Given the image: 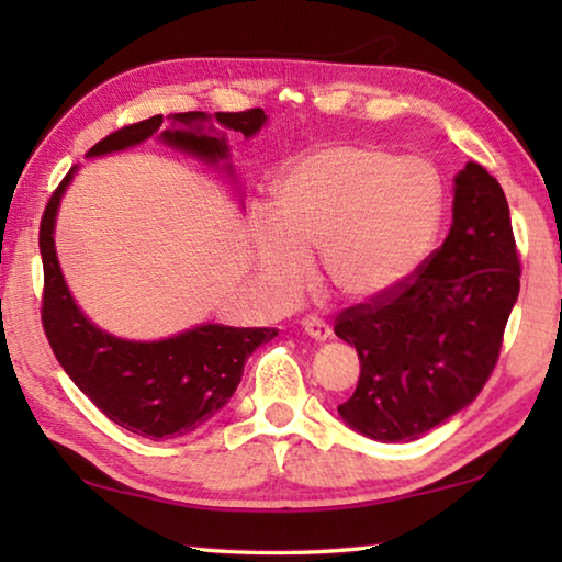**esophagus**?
<instances>
[{
	"instance_id": "obj_1",
	"label": "esophagus",
	"mask_w": 562,
	"mask_h": 562,
	"mask_svg": "<svg viewBox=\"0 0 562 562\" xmlns=\"http://www.w3.org/2000/svg\"><path fill=\"white\" fill-rule=\"evenodd\" d=\"M302 329L307 331V335H310L312 339H317V341H325V339L331 335V329H329L327 322L319 319L317 315L302 317Z\"/></svg>"
}]
</instances>
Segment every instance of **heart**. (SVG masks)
<instances>
[{
	"label": "heart",
	"instance_id": "heart-1",
	"mask_svg": "<svg viewBox=\"0 0 562 562\" xmlns=\"http://www.w3.org/2000/svg\"><path fill=\"white\" fill-rule=\"evenodd\" d=\"M441 183L422 158L345 144L302 158L274 190V221L255 235L258 268L274 300L312 282L322 252L327 282L347 300H374L412 272L436 235Z\"/></svg>",
	"mask_w": 562,
	"mask_h": 562
}]
</instances>
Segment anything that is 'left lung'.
Instances as JSON below:
<instances>
[{
	"label": "left lung",
	"instance_id": "left-lung-1",
	"mask_svg": "<svg viewBox=\"0 0 562 562\" xmlns=\"http://www.w3.org/2000/svg\"><path fill=\"white\" fill-rule=\"evenodd\" d=\"M520 258L501 183L479 164L456 176L439 250L384 294L341 310L359 384L339 414L376 441H414L469 406L496 369L518 300Z\"/></svg>",
	"mask_w": 562,
	"mask_h": 562
}]
</instances>
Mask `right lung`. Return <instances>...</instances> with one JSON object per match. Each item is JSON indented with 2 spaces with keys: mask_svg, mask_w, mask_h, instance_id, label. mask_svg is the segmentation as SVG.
Instances as JSON below:
<instances>
[{
  "mask_svg": "<svg viewBox=\"0 0 562 562\" xmlns=\"http://www.w3.org/2000/svg\"><path fill=\"white\" fill-rule=\"evenodd\" d=\"M205 119L201 111L176 113V121L186 123L188 131L168 128L160 133V138L205 160L225 158L227 144L223 136H207L201 128H190ZM265 119L268 116L262 109L213 116L217 126L243 136L260 131ZM160 126L164 116L128 123L99 140L89 156L136 146L154 136ZM71 173L74 168L52 193L40 225L44 262L42 327L54 357L93 406L126 431L154 441L195 431L227 404L240 384L247 357L265 341L278 337V329L201 325L160 341H126L93 327L66 290L54 250L56 207Z\"/></svg>",
  "mask_w": 562,
  "mask_h": 562,
  "instance_id": "obj_1",
  "label": "right lung"
}]
</instances>
